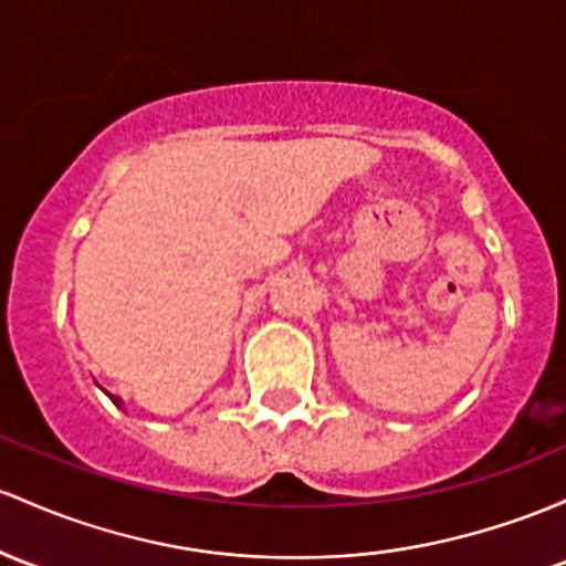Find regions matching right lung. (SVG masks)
<instances>
[{
  "mask_svg": "<svg viewBox=\"0 0 566 566\" xmlns=\"http://www.w3.org/2000/svg\"><path fill=\"white\" fill-rule=\"evenodd\" d=\"M109 397H112V395H109ZM112 402H115V406H120L123 400H120V397H112Z\"/></svg>",
  "mask_w": 566,
  "mask_h": 566,
  "instance_id": "obj_1",
  "label": "right lung"
}]
</instances>
